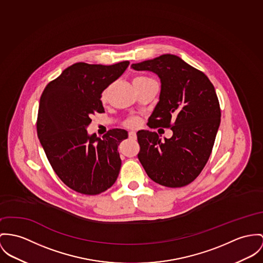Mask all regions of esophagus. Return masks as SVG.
<instances>
[{
  "mask_svg": "<svg viewBox=\"0 0 263 263\" xmlns=\"http://www.w3.org/2000/svg\"><path fill=\"white\" fill-rule=\"evenodd\" d=\"M129 138L132 139V140H135L137 138V135H136V132L134 131H130L129 132Z\"/></svg>",
  "mask_w": 263,
  "mask_h": 263,
  "instance_id": "1",
  "label": "esophagus"
}]
</instances>
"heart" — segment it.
<instances>
[{"label": "heart", "instance_id": "heart-1", "mask_svg": "<svg viewBox=\"0 0 263 263\" xmlns=\"http://www.w3.org/2000/svg\"><path fill=\"white\" fill-rule=\"evenodd\" d=\"M144 78H145V77H138V78H136V79H144ZM101 99L103 101L106 99V91H105V92H103ZM139 122L140 121H139V119H138V118L133 117V118H130V119H128V120L126 121V126L131 127V128H134V127H136V126H138V125H139Z\"/></svg>", "mask_w": 263, "mask_h": 263}]
</instances>
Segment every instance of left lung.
Segmentation results:
<instances>
[{
  "instance_id": "left-lung-1",
  "label": "left lung",
  "mask_w": 263,
  "mask_h": 263,
  "mask_svg": "<svg viewBox=\"0 0 263 263\" xmlns=\"http://www.w3.org/2000/svg\"><path fill=\"white\" fill-rule=\"evenodd\" d=\"M136 71L155 73L161 82L159 102L148 119L150 128H171V138L140 130L138 159L147 175L166 187H182L202 171L220 125V106L207 76L182 60L165 54L132 64Z\"/></svg>"
}]
</instances>
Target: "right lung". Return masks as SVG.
<instances>
[{
    "label": "right lung",
    "mask_w": 263,
    "mask_h": 263,
    "mask_svg": "<svg viewBox=\"0 0 263 263\" xmlns=\"http://www.w3.org/2000/svg\"><path fill=\"white\" fill-rule=\"evenodd\" d=\"M129 61L105 66L76 63L50 82L40 98L37 134L52 168L71 189L96 195L118 177V146L128 138L124 129H112L102 138L89 135L91 116L103 113L102 92L116 81Z\"/></svg>",
    "instance_id": "right-lung-1"
}]
</instances>
